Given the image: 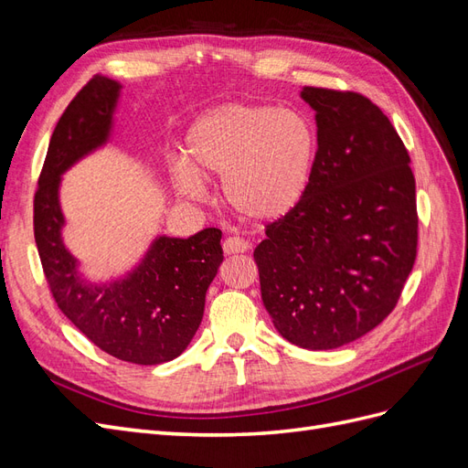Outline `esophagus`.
<instances>
[{"label":"esophagus","mask_w":468,"mask_h":468,"mask_svg":"<svg viewBox=\"0 0 468 468\" xmlns=\"http://www.w3.org/2000/svg\"><path fill=\"white\" fill-rule=\"evenodd\" d=\"M222 250H224L226 256H234V253L248 251L250 250V242H248V239H244V238H239V236H230V238L224 239Z\"/></svg>","instance_id":"esophagus-1"}]
</instances>
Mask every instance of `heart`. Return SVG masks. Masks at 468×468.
Instances as JSON below:
<instances>
[{
	"label": "heart",
	"instance_id": "obj_1",
	"mask_svg": "<svg viewBox=\"0 0 468 468\" xmlns=\"http://www.w3.org/2000/svg\"><path fill=\"white\" fill-rule=\"evenodd\" d=\"M320 138L306 115L260 103H229L197 119L186 136L177 189L201 197L205 179H224V199L239 217L273 222L299 207L313 183Z\"/></svg>",
	"mask_w": 468,
	"mask_h": 468
}]
</instances>
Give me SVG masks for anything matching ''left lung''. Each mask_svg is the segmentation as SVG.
I'll use <instances>...</instances> for the list:
<instances>
[{"label":"left lung","instance_id":"obj_1","mask_svg":"<svg viewBox=\"0 0 468 468\" xmlns=\"http://www.w3.org/2000/svg\"><path fill=\"white\" fill-rule=\"evenodd\" d=\"M320 138L313 183L253 251L263 306L304 349L371 332L399 303L418 251L416 179L388 117L356 91L303 88Z\"/></svg>","mask_w":468,"mask_h":468}]
</instances>
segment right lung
<instances>
[{
    "label": "right lung",
    "mask_w": 468,
    "mask_h": 468,
    "mask_svg": "<svg viewBox=\"0 0 468 468\" xmlns=\"http://www.w3.org/2000/svg\"><path fill=\"white\" fill-rule=\"evenodd\" d=\"M119 93V81L93 76L62 112L35 193V242L56 304L91 344L121 361L160 365L181 356L199 328L224 260L222 232L155 238L134 271L105 285L78 273L62 242L60 176L107 143Z\"/></svg>",
    "instance_id": "obj_1"
}]
</instances>
